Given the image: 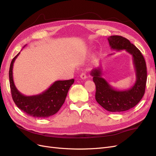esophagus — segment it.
<instances>
[{
	"instance_id": "1",
	"label": "esophagus",
	"mask_w": 156,
	"mask_h": 156,
	"mask_svg": "<svg viewBox=\"0 0 156 156\" xmlns=\"http://www.w3.org/2000/svg\"><path fill=\"white\" fill-rule=\"evenodd\" d=\"M80 77H81V78L82 79H85L87 78V73L83 72V73H82L81 75H80Z\"/></svg>"
}]
</instances>
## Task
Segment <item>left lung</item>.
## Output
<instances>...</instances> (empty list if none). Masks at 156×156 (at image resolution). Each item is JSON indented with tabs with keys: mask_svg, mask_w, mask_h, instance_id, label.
Wrapping results in <instances>:
<instances>
[{
	"mask_svg": "<svg viewBox=\"0 0 156 156\" xmlns=\"http://www.w3.org/2000/svg\"><path fill=\"white\" fill-rule=\"evenodd\" d=\"M107 39L112 49L117 51L125 50L131 55L136 73V81L133 86L129 89L117 90L101 77V67L94 68L90 75L96 84V100L108 111H126L134 107L144 94L147 79L145 60L140 51L125 37L120 36H111ZM112 55L113 54L110 55Z\"/></svg>",
	"mask_w": 156,
	"mask_h": 156,
	"instance_id": "8db88e82",
	"label": "left lung"
}]
</instances>
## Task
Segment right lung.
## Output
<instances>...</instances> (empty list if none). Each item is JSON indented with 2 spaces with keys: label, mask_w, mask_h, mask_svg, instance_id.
Segmentation results:
<instances>
[{
  "label": "right lung",
  "mask_w": 156,
  "mask_h": 156,
  "mask_svg": "<svg viewBox=\"0 0 156 156\" xmlns=\"http://www.w3.org/2000/svg\"><path fill=\"white\" fill-rule=\"evenodd\" d=\"M20 52L12 59L9 70L12 96L17 107L25 114L35 118H47L57 112L62 106L74 79L56 81L42 93L27 96L17 89L13 79V66Z\"/></svg>",
  "instance_id": "add662e5"
}]
</instances>
